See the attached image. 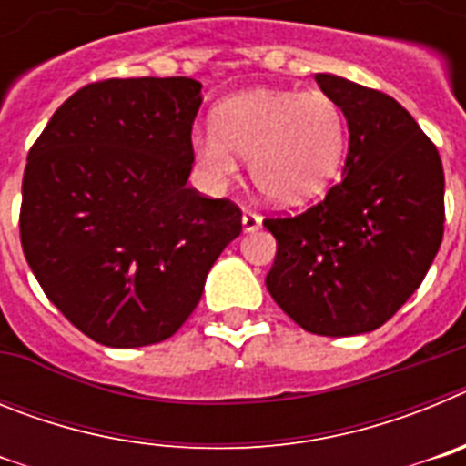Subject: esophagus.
I'll use <instances>...</instances> for the list:
<instances>
[{"label": "esophagus", "mask_w": 466, "mask_h": 466, "mask_svg": "<svg viewBox=\"0 0 466 466\" xmlns=\"http://www.w3.org/2000/svg\"><path fill=\"white\" fill-rule=\"evenodd\" d=\"M258 226H261V217L257 212H252V209H245L242 212V228H245V233H252Z\"/></svg>", "instance_id": "obj_1"}]
</instances>
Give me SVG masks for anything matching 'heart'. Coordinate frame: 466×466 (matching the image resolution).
Here are the masks:
<instances>
[{"label": "heart", "mask_w": 466, "mask_h": 466, "mask_svg": "<svg viewBox=\"0 0 466 466\" xmlns=\"http://www.w3.org/2000/svg\"><path fill=\"white\" fill-rule=\"evenodd\" d=\"M193 156L209 182L226 184L247 156L254 187L270 203L299 205L319 196L340 167L345 118L322 90L258 88L221 102L214 130H196Z\"/></svg>", "instance_id": "heart-1"}]
</instances>
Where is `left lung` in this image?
<instances>
[{
	"label": "left lung",
	"mask_w": 466,
	"mask_h": 466,
	"mask_svg": "<svg viewBox=\"0 0 466 466\" xmlns=\"http://www.w3.org/2000/svg\"><path fill=\"white\" fill-rule=\"evenodd\" d=\"M350 130L343 182L294 217L263 219L278 240L266 287L299 327L357 336L382 324L425 279L443 240L439 151L394 97L315 74Z\"/></svg>",
	"instance_id": "left-lung-1"
}]
</instances>
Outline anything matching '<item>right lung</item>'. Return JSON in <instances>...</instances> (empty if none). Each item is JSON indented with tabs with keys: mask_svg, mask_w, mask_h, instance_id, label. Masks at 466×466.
I'll return each mask as SVG.
<instances>
[{
	"mask_svg": "<svg viewBox=\"0 0 466 466\" xmlns=\"http://www.w3.org/2000/svg\"><path fill=\"white\" fill-rule=\"evenodd\" d=\"M200 88L187 76L88 84L32 144L25 258L48 300L95 343L170 339L240 236L238 205L187 187Z\"/></svg>",
	"mask_w": 466,
	"mask_h": 466,
	"instance_id": "1",
	"label": "right lung"
}]
</instances>
